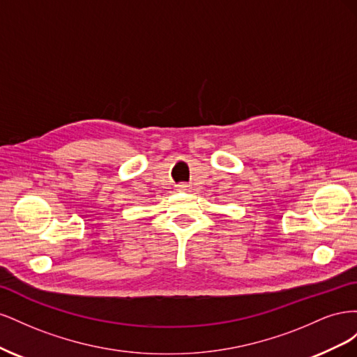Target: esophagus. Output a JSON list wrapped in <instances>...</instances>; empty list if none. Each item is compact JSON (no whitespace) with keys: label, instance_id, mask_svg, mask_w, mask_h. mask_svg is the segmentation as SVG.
<instances>
[{"label":"esophagus","instance_id":"esophagus-1","mask_svg":"<svg viewBox=\"0 0 357 357\" xmlns=\"http://www.w3.org/2000/svg\"><path fill=\"white\" fill-rule=\"evenodd\" d=\"M189 188H190V186L186 185V183H181V185L177 186V190H178V192H188Z\"/></svg>","mask_w":357,"mask_h":357}]
</instances>
